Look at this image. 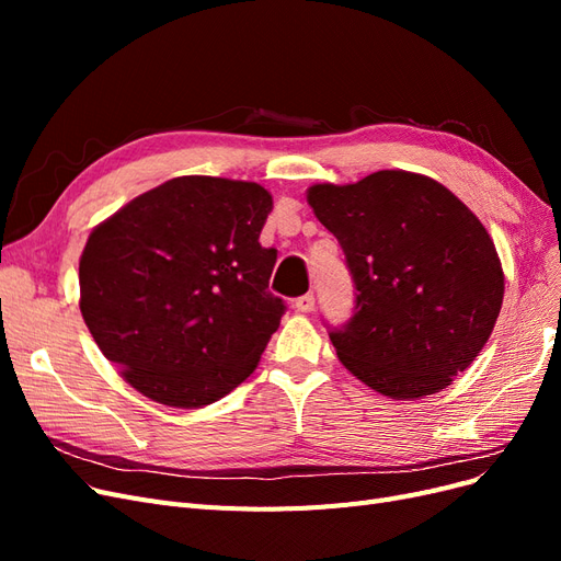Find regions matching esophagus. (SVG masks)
Instances as JSON below:
<instances>
[{
  "label": "esophagus",
  "instance_id": "34e87169",
  "mask_svg": "<svg viewBox=\"0 0 561 561\" xmlns=\"http://www.w3.org/2000/svg\"><path fill=\"white\" fill-rule=\"evenodd\" d=\"M313 307H316V297L309 293V295H301V297H297L295 299V309L299 311V313H309V311H313Z\"/></svg>",
  "mask_w": 561,
  "mask_h": 561
}]
</instances>
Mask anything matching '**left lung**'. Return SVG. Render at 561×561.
I'll list each match as a JSON object with an SVG mask.
<instances>
[{
  "label": "left lung",
  "instance_id": "left-lung-1",
  "mask_svg": "<svg viewBox=\"0 0 561 561\" xmlns=\"http://www.w3.org/2000/svg\"><path fill=\"white\" fill-rule=\"evenodd\" d=\"M307 198L355 285L351 320L330 328L339 360L393 400L447 388L503 304L501 260L480 219L447 186L407 171L313 184Z\"/></svg>",
  "mask_w": 561,
  "mask_h": 561
}]
</instances>
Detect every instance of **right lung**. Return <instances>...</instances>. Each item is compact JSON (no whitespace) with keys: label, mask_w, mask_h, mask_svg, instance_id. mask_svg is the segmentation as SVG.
<instances>
[{"label":"right lung","mask_w":561,"mask_h":561,"mask_svg":"<svg viewBox=\"0 0 561 561\" xmlns=\"http://www.w3.org/2000/svg\"><path fill=\"white\" fill-rule=\"evenodd\" d=\"M271 208L257 182L184 175L93 229L79 309L135 390L194 410L252 375L285 313L268 293L278 252L260 245Z\"/></svg>","instance_id":"right-lung-1"}]
</instances>
